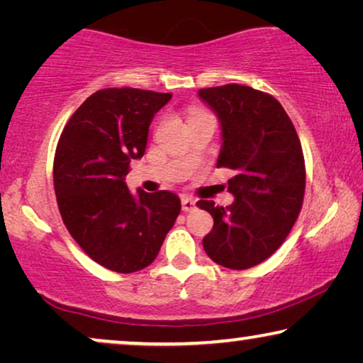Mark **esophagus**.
Here are the masks:
<instances>
[{"label":"esophagus","mask_w":363,"mask_h":363,"mask_svg":"<svg viewBox=\"0 0 363 363\" xmlns=\"http://www.w3.org/2000/svg\"><path fill=\"white\" fill-rule=\"evenodd\" d=\"M182 210L185 211V213H191V211H195V210H196V203L193 201L191 198L183 196V198H182Z\"/></svg>","instance_id":"obj_1"}]
</instances>
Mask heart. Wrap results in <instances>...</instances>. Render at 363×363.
Listing matches in <instances>:
<instances>
[{
  "label": "heart",
  "mask_w": 363,
  "mask_h": 363,
  "mask_svg": "<svg viewBox=\"0 0 363 363\" xmlns=\"http://www.w3.org/2000/svg\"><path fill=\"white\" fill-rule=\"evenodd\" d=\"M198 113H203L201 111H198V108H193V111L190 112V117H193V116H198Z\"/></svg>",
  "instance_id": "b5f03b06"
}]
</instances>
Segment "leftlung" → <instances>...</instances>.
Returning <instances> with one entry per match:
<instances>
[{
  "mask_svg": "<svg viewBox=\"0 0 363 363\" xmlns=\"http://www.w3.org/2000/svg\"><path fill=\"white\" fill-rule=\"evenodd\" d=\"M198 96L221 123L216 167L236 173L228 180V191L235 195L230 206L196 203L215 221L203 247L216 264L250 269L274 255L299 216L306 190L301 140L269 94L226 84L200 89Z\"/></svg>",
  "mask_w": 363,
  "mask_h": 363,
  "instance_id": "8db88e82",
  "label": "left lung"
}]
</instances>
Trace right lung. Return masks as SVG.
I'll return each mask as SVG.
<instances>
[{
  "instance_id": "add662e5",
  "label": "right lung",
  "mask_w": 363,
  "mask_h": 363,
  "mask_svg": "<svg viewBox=\"0 0 363 363\" xmlns=\"http://www.w3.org/2000/svg\"><path fill=\"white\" fill-rule=\"evenodd\" d=\"M172 94L102 89L69 118L54 157V190L67 231L107 269L135 272L152 264L180 215L175 193L132 195L130 162L145 153L148 127Z\"/></svg>"
}]
</instances>
